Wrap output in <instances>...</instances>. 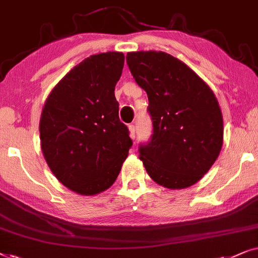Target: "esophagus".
Listing matches in <instances>:
<instances>
[{
  "label": "esophagus",
  "instance_id": "1",
  "mask_svg": "<svg viewBox=\"0 0 258 258\" xmlns=\"http://www.w3.org/2000/svg\"><path fill=\"white\" fill-rule=\"evenodd\" d=\"M128 130H130V137H131L132 139L136 138V126L131 123V125H128Z\"/></svg>",
  "mask_w": 258,
  "mask_h": 258
}]
</instances>
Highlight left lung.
I'll return each mask as SVG.
<instances>
[{
    "instance_id": "left-lung-1",
    "label": "left lung",
    "mask_w": 258,
    "mask_h": 258,
    "mask_svg": "<svg viewBox=\"0 0 258 258\" xmlns=\"http://www.w3.org/2000/svg\"><path fill=\"white\" fill-rule=\"evenodd\" d=\"M137 84L147 93L152 135L139 145L150 177L169 188L197 183L217 159L223 118L210 87L180 60L164 51L127 53Z\"/></svg>"
}]
</instances>
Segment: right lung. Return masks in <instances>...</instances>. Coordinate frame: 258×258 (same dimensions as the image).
Here are the masks:
<instances>
[{"label": "right lung", "instance_id": "1", "mask_svg": "<svg viewBox=\"0 0 258 258\" xmlns=\"http://www.w3.org/2000/svg\"><path fill=\"white\" fill-rule=\"evenodd\" d=\"M123 60L118 51L85 59L55 86L41 114L44 159L64 186L80 195L111 186L133 144L114 95Z\"/></svg>", "mask_w": 258, "mask_h": 258}]
</instances>
